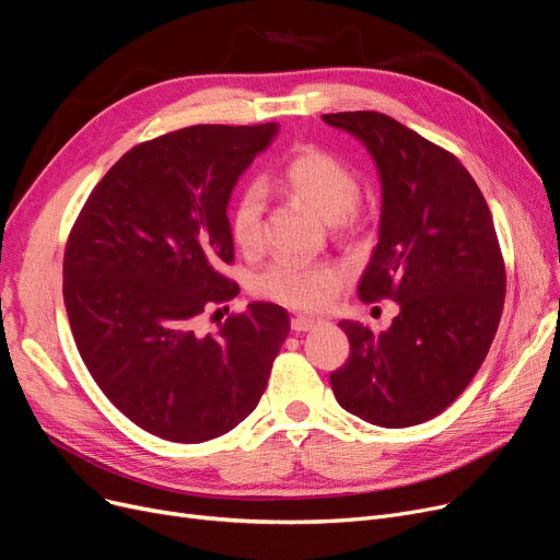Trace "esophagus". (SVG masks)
Listing matches in <instances>:
<instances>
[{
    "label": "esophagus",
    "mask_w": 560,
    "mask_h": 560,
    "mask_svg": "<svg viewBox=\"0 0 560 560\" xmlns=\"http://www.w3.org/2000/svg\"><path fill=\"white\" fill-rule=\"evenodd\" d=\"M318 323H320L318 318H308V315H295V318L290 320V327H293V331H308Z\"/></svg>",
    "instance_id": "34e87169"
}]
</instances>
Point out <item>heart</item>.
I'll use <instances>...</instances> for the list:
<instances>
[{
	"instance_id": "b5f03b06",
	"label": "heart",
	"mask_w": 560,
	"mask_h": 560,
	"mask_svg": "<svg viewBox=\"0 0 560 560\" xmlns=\"http://www.w3.org/2000/svg\"><path fill=\"white\" fill-rule=\"evenodd\" d=\"M277 183L306 203L311 210L329 220L340 237H352L366 226V214L359 206V178L343 160L318 145H298L283 160ZM265 197L256 185L237 194L233 203L229 229L235 247L252 254L260 247ZM340 279L334 267L325 262H306L279 258L254 277V293L262 300H272L302 311H318L329 304Z\"/></svg>"
}]
</instances>
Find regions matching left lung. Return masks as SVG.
I'll return each mask as SVG.
<instances>
[{"label": "left lung", "instance_id": "obj_1", "mask_svg": "<svg viewBox=\"0 0 560 560\" xmlns=\"http://www.w3.org/2000/svg\"><path fill=\"white\" fill-rule=\"evenodd\" d=\"M323 118L366 143L380 168V242L359 298L400 306L386 331L338 323L350 357L329 382L350 415L382 428L417 425L465 392L499 329L505 262L492 212L453 153L396 118Z\"/></svg>", "mask_w": 560, "mask_h": 560}]
</instances>
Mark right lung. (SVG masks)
Here are the masks:
<instances>
[{"instance_id": "right-lung-1", "label": "right lung", "mask_w": 560, "mask_h": 560, "mask_svg": "<svg viewBox=\"0 0 560 560\" xmlns=\"http://www.w3.org/2000/svg\"><path fill=\"white\" fill-rule=\"evenodd\" d=\"M275 124L189 126L137 143L93 187L63 254V304L91 377L124 415L168 442L226 434L258 405L290 329L254 302L203 334L233 300L226 206Z\"/></svg>"}]
</instances>
